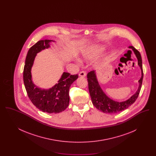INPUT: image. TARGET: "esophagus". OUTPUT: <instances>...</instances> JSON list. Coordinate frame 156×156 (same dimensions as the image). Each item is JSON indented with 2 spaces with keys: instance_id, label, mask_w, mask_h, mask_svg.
<instances>
[{
  "instance_id": "34e87169",
  "label": "esophagus",
  "mask_w": 156,
  "mask_h": 156,
  "mask_svg": "<svg viewBox=\"0 0 156 156\" xmlns=\"http://www.w3.org/2000/svg\"><path fill=\"white\" fill-rule=\"evenodd\" d=\"M86 75H87V73H86V72L84 71H81V72L79 73V76H83V77L85 76Z\"/></svg>"
}]
</instances>
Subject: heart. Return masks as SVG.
Here are the masks:
<instances>
[{"instance_id": "b5f03b06", "label": "heart", "mask_w": 156, "mask_h": 156, "mask_svg": "<svg viewBox=\"0 0 156 156\" xmlns=\"http://www.w3.org/2000/svg\"><path fill=\"white\" fill-rule=\"evenodd\" d=\"M102 48L98 45H92L89 47L88 49L85 50L83 54V58L86 59H90L94 58L97 54L102 51Z\"/></svg>"}]
</instances>
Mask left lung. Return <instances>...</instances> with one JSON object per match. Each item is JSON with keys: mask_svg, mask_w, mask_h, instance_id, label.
Segmentation results:
<instances>
[{"mask_svg": "<svg viewBox=\"0 0 156 156\" xmlns=\"http://www.w3.org/2000/svg\"><path fill=\"white\" fill-rule=\"evenodd\" d=\"M129 48L133 50L137 58L138 65L141 69V77L139 81V86L138 90L132 97L126 100V101L120 102H116L106 96V95L104 93V91L99 86V84L97 80V75L95 71H90L87 74L89 94L92 99V104L98 110L103 112L104 113L112 114L118 113L125 110L133 104L139 95L143 78L141 55L139 51L133 46H129Z\"/></svg>", "mask_w": 156, "mask_h": 156, "instance_id": "obj_1", "label": "left lung"}]
</instances>
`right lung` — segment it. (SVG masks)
<instances>
[{
	"mask_svg": "<svg viewBox=\"0 0 156 156\" xmlns=\"http://www.w3.org/2000/svg\"><path fill=\"white\" fill-rule=\"evenodd\" d=\"M52 40H40L28 51L23 69V81L27 95L33 105L40 111L48 113H58L64 111L69 102L70 86L78 78V74L71 75L64 72L61 78L51 88L41 89L31 80V69L38 52L50 47Z\"/></svg>",
	"mask_w": 156,
	"mask_h": 156,
	"instance_id": "1",
	"label": "right lung"
}]
</instances>
